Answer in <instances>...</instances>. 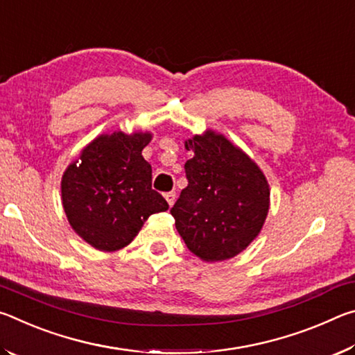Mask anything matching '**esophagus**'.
I'll return each instance as SVG.
<instances>
[{
    "label": "esophagus",
    "mask_w": 355,
    "mask_h": 355,
    "mask_svg": "<svg viewBox=\"0 0 355 355\" xmlns=\"http://www.w3.org/2000/svg\"><path fill=\"white\" fill-rule=\"evenodd\" d=\"M164 197H166V200H167V203H169V207H172L173 203H175V192L173 191H171V192H166L164 194Z\"/></svg>",
    "instance_id": "esophagus-1"
}]
</instances>
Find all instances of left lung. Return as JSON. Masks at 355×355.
<instances>
[{"label": "left lung", "instance_id": "obj_1", "mask_svg": "<svg viewBox=\"0 0 355 355\" xmlns=\"http://www.w3.org/2000/svg\"><path fill=\"white\" fill-rule=\"evenodd\" d=\"M188 186L171 214L192 254L205 261L238 255L254 241L268 216L269 184L254 161L222 135L186 141Z\"/></svg>", "mask_w": 355, "mask_h": 355}]
</instances>
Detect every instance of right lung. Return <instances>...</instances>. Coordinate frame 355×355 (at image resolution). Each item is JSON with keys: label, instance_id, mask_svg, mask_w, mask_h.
<instances>
[{"label": "right lung", "instance_id": "1", "mask_svg": "<svg viewBox=\"0 0 355 355\" xmlns=\"http://www.w3.org/2000/svg\"><path fill=\"white\" fill-rule=\"evenodd\" d=\"M150 139V133L101 135L64 172V211L71 228L92 248H125L150 214L169 208L152 189V166L142 156Z\"/></svg>", "mask_w": 355, "mask_h": 355}]
</instances>
